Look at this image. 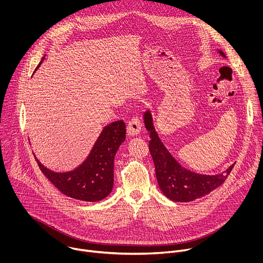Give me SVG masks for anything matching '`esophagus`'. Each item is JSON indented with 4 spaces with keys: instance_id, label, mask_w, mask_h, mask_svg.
<instances>
[{
    "instance_id": "1",
    "label": "esophagus",
    "mask_w": 263,
    "mask_h": 263,
    "mask_svg": "<svg viewBox=\"0 0 263 263\" xmlns=\"http://www.w3.org/2000/svg\"><path fill=\"white\" fill-rule=\"evenodd\" d=\"M140 129H141V123L139 121V118H137V117L132 118L129 121L128 125H127V133H128V135L135 136V135L139 134Z\"/></svg>"
}]
</instances>
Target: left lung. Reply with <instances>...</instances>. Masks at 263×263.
Returning <instances> with one entry per match:
<instances>
[{
	"label": "left lung",
	"mask_w": 263,
	"mask_h": 263,
	"mask_svg": "<svg viewBox=\"0 0 263 263\" xmlns=\"http://www.w3.org/2000/svg\"><path fill=\"white\" fill-rule=\"evenodd\" d=\"M219 53L224 56L221 51ZM144 125L151 137L148 149L155 164L158 185L170 200L190 202L204 197L222 184L231 173L234 164L224 173L215 176L200 175L184 168L175 160L159 139L148 111L144 114Z\"/></svg>",
	"instance_id": "1"
}]
</instances>
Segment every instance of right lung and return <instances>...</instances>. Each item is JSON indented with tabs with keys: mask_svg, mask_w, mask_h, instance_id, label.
I'll use <instances>...</instances> for the list:
<instances>
[{
	"mask_svg": "<svg viewBox=\"0 0 263 263\" xmlns=\"http://www.w3.org/2000/svg\"><path fill=\"white\" fill-rule=\"evenodd\" d=\"M125 138L126 125L124 121L106 126L87 159L79 167L68 173H54L35 159L43 174L63 195L80 201L97 202L105 199L112 191L114 160Z\"/></svg>",
	"mask_w": 263,
	"mask_h": 263,
	"instance_id": "right-lung-1",
	"label": "right lung"
}]
</instances>
